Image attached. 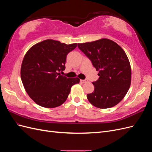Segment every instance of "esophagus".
<instances>
[{
	"label": "esophagus",
	"instance_id": "34e87169",
	"mask_svg": "<svg viewBox=\"0 0 152 152\" xmlns=\"http://www.w3.org/2000/svg\"><path fill=\"white\" fill-rule=\"evenodd\" d=\"M88 82V80L85 79V80H80V82L81 83H86V82Z\"/></svg>",
	"mask_w": 152,
	"mask_h": 152
}]
</instances>
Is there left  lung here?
Masks as SVG:
<instances>
[{
  "label": "left lung",
  "mask_w": 152,
  "mask_h": 152,
  "mask_svg": "<svg viewBox=\"0 0 152 152\" xmlns=\"http://www.w3.org/2000/svg\"><path fill=\"white\" fill-rule=\"evenodd\" d=\"M78 48L98 71V80L93 82L94 91L87 99L99 108H108L124 98L131 82V68L125 51L114 41L102 39L78 44Z\"/></svg>",
  "instance_id": "obj_1"
}]
</instances>
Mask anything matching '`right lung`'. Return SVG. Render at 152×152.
<instances>
[{
  "mask_svg": "<svg viewBox=\"0 0 152 152\" xmlns=\"http://www.w3.org/2000/svg\"><path fill=\"white\" fill-rule=\"evenodd\" d=\"M77 44H66L52 39L33 45L25 55L21 79L30 98L45 108H55L66 100L73 85L79 78L61 75L65 69L66 56Z\"/></svg>",
  "mask_w": 152,
  "mask_h": 152,
  "instance_id": "1",
  "label": "right lung"
}]
</instances>
